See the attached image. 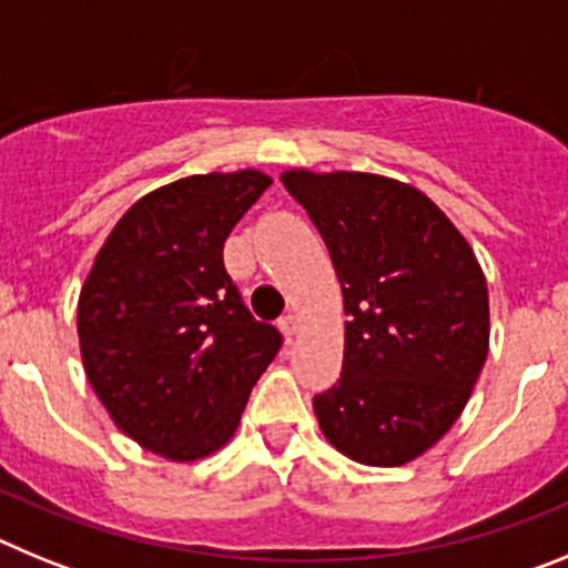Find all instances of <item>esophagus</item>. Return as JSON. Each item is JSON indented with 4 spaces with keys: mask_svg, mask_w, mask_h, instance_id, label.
<instances>
[{
    "mask_svg": "<svg viewBox=\"0 0 568 568\" xmlns=\"http://www.w3.org/2000/svg\"><path fill=\"white\" fill-rule=\"evenodd\" d=\"M278 327H281V333H284V338H287V341H293V335L298 333V315H295V313L281 315Z\"/></svg>",
    "mask_w": 568,
    "mask_h": 568,
    "instance_id": "34e87169",
    "label": "esophagus"
}]
</instances>
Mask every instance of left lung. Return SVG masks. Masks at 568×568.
I'll list each match as a JSON object with an SVG mask.
<instances>
[{
	"label": "left lung",
	"mask_w": 568,
	"mask_h": 568,
	"mask_svg": "<svg viewBox=\"0 0 568 568\" xmlns=\"http://www.w3.org/2000/svg\"><path fill=\"white\" fill-rule=\"evenodd\" d=\"M281 182L327 244L349 315L341 378L313 398L321 433L358 464H409L449 433L484 369V270L409 184L346 170Z\"/></svg>",
	"instance_id": "obj_1"
}]
</instances>
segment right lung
<instances>
[{
	"instance_id": "add662e5",
	"label": "right lung",
	"mask_w": 568,
	"mask_h": 568,
	"mask_svg": "<svg viewBox=\"0 0 568 568\" xmlns=\"http://www.w3.org/2000/svg\"><path fill=\"white\" fill-rule=\"evenodd\" d=\"M273 179L187 175L119 219L79 295L84 373L113 424L170 460L233 438L250 389L281 349L224 270V241Z\"/></svg>"
}]
</instances>
